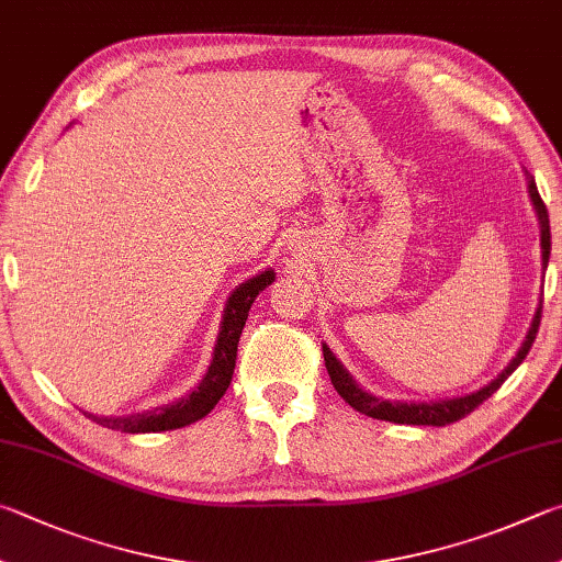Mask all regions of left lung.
<instances>
[{
	"instance_id": "obj_1",
	"label": "left lung",
	"mask_w": 562,
	"mask_h": 562,
	"mask_svg": "<svg viewBox=\"0 0 562 562\" xmlns=\"http://www.w3.org/2000/svg\"><path fill=\"white\" fill-rule=\"evenodd\" d=\"M526 179H528V196L533 201V209H536V216L540 223V252H543V270L548 268V258H550V221H548V209L543 199H540L538 187L533 177L526 171ZM540 312L543 307L538 304V310L533 314V322H530V329L526 334V339L521 344V349L512 359V363L506 366V369L496 375L492 383H486L484 387H479V391L469 393V395H459V397H445V401H383V397H375L371 393H366L363 387L353 381V375L344 369L341 361L336 359L331 353L329 346H322L324 351V363H326V371H329V379L336 387V393H339L346 403H349L353 411H359L369 417H375V420H385V423H397V425H432V427H445L450 423L462 420L469 413L474 411V407L482 405L486 397H492L502 383L512 375L521 361L528 356L530 346L536 341V334H538V326H540Z\"/></svg>"
}]
</instances>
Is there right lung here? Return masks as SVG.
<instances>
[{"label": "right lung", "instance_id": "right-lung-1", "mask_svg": "<svg viewBox=\"0 0 562 562\" xmlns=\"http://www.w3.org/2000/svg\"><path fill=\"white\" fill-rule=\"evenodd\" d=\"M274 282V270H265L255 278L238 284L236 290L231 292L226 302V310H223L221 329L216 346H213V361L209 366L206 375H203L201 383L193 387L179 401L155 407V411L135 413V415H120V417H103V415H90V420L108 427V430H120V432H165V430H177V427H187L191 423L206 417L213 405H216L223 393L228 391L233 369H236V356H238V341L243 334V326H246L248 312L258 294Z\"/></svg>", "mask_w": 562, "mask_h": 562}]
</instances>
